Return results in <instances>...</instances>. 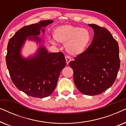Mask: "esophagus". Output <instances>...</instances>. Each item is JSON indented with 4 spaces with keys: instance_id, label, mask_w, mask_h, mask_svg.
Instances as JSON below:
<instances>
[{
    "instance_id": "34e87169",
    "label": "esophagus",
    "mask_w": 126,
    "mask_h": 126,
    "mask_svg": "<svg viewBox=\"0 0 126 126\" xmlns=\"http://www.w3.org/2000/svg\"><path fill=\"white\" fill-rule=\"evenodd\" d=\"M65 60H66V63L67 65H68L69 63H70V61H71V58H70V57H69V56L65 57Z\"/></svg>"
}]
</instances>
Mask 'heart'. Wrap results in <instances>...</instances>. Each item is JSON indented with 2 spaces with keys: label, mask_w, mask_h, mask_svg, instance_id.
<instances>
[{
  "label": "heart",
  "mask_w": 126,
  "mask_h": 126,
  "mask_svg": "<svg viewBox=\"0 0 126 126\" xmlns=\"http://www.w3.org/2000/svg\"><path fill=\"white\" fill-rule=\"evenodd\" d=\"M53 36L57 42L65 44L66 52L72 56H79L85 51L91 41V32L87 29L65 25L53 30ZM55 44L54 41H51Z\"/></svg>",
  "instance_id": "b5f03b06"
}]
</instances>
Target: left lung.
I'll list each match as a JSON object with an SVG mask.
<instances>
[{
    "instance_id": "left-lung-1",
    "label": "left lung",
    "mask_w": 126,
    "mask_h": 126,
    "mask_svg": "<svg viewBox=\"0 0 126 126\" xmlns=\"http://www.w3.org/2000/svg\"><path fill=\"white\" fill-rule=\"evenodd\" d=\"M94 31L92 44L69 65L76 87L82 94H99L114 83L120 68L118 42L107 29L88 24Z\"/></svg>"
}]
</instances>
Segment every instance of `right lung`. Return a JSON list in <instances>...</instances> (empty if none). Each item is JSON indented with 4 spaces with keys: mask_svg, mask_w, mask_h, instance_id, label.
I'll list each match as a JSON object with an SVG mask.
<instances>
[{
    "mask_svg": "<svg viewBox=\"0 0 126 126\" xmlns=\"http://www.w3.org/2000/svg\"><path fill=\"white\" fill-rule=\"evenodd\" d=\"M53 22L42 20L22 27L8 42L6 60L11 80L17 88L32 97L50 95L66 66L63 53L48 52L45 40L39 37L41 32L44 35L45 27ZM27 40L35 42L39 48L34 54L25 58L21 50Z\"/></svg>",
    "mask_w": 126,
    "mask_h": 126,
    "instance_id": "add662e5",
    "label": "right lung"
}]
</instances>
